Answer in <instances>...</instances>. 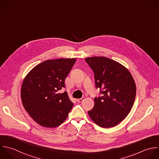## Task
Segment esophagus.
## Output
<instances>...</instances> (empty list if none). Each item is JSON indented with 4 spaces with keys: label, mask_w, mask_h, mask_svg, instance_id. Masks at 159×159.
I'll return each mask as SVG.
<instances>
[{
    "label": "esophagus",
    "mask_w": 159,
    "mask_h": 159,
    "mask_svg": "<svg viewBox=\"0 0 159 159\" xmlns=\"http://www.w3.org/2000/svg\"><path fill=\"white\" fill-rule=\"evenodd\" d=\"M84 100H85V97H82L81 98L77 99V102H82L84 101Z\"/></svg>",
    "instance_id": "esophagus-1"
}]
</instances>
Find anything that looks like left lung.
I'll return each instance as SVG.
<instances>
[{
  "mask_svg": "<svg viewBox=\"0 0 159 159\" xmlns=\"http://www.w3.org/2000/svg\"><path fill=\"white\" fill-rule=\"evenodd\" d=\"M85 60L94 72L96 87L103 94L95 98L89 115L100 127L115 126L133 107L136 94L134 80L126 67L110 58L95 56Z\"/></svg>",
  "mask_w": 159,
  "mask_h": 159,
  "instance_id": "1",
  "label": "left lung"
}]
</instances>
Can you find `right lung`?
<instances>
[{
	"mask_svg": "<svg viewBox=\"0 0 159 159\" xmlns=\"http://www.w3.org/2000/svg\"><path fill=\"white\" fill-rule=\"evenodd\" d=\"M76 61L75 58L46 60L33 67L25 76L21 88L23 106L39 125L56 128L67 118L74 103L64 81Z\"/></svg>",
	"mask_w": 159,
	"mask_h": 159,
	"instance_id": "obj_1",
	"label": "right lung"
}]
</instances>
